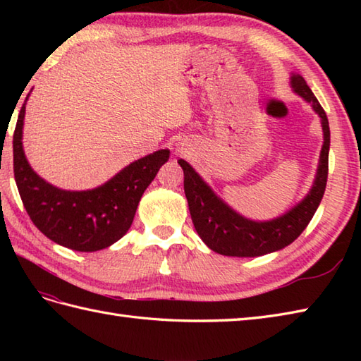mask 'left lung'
Instances as JSON below:
<instances>
[{
  "mask_svg": "<svg viewBox=\"0 0 361 361\" xmlns=\"http://www.w3.org/2000/svg\"><path fill=\"white\" fill-rule=\"evenodd\" d=\"M290 88L319 116L321 128H323V147L319 152L317 173L309 192L279 217L252 220L242 216L216 194V190L188 161L178 159L185 173V194L195 231L206 247L219 255L257 257L286 248L309 225L324 195L329 171V147H331L329 121L323 106L319 105L301 74L290 73Z\"/></svg>",
  "mask_w": 361,
  "mask_h": 361,
  "instance_id": "1",
  "label": "left lung"
}]
</instances>
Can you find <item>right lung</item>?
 Instances as JSON below:
<instances>
[{"label":"right lung","instance_id":"obj_1","mask_svg":"<svg viewBox=\"0 0 361 361\" xmlns=\"http://www.w3.org/2000/svg\"><path fill=\"white\" fill-rule=\"evenodd\" d=\"M29 96L13 133V173L30 220L48 239L65 248L93 252L110 247L132 226L144 190L167 163L171 150L161 149L133 161L97 188L60 189L42 178L26 158L23 127Z\"/></svg>","mask_w":361,"mask_h":361}]
</instances>
